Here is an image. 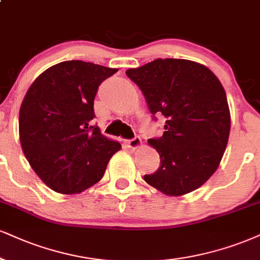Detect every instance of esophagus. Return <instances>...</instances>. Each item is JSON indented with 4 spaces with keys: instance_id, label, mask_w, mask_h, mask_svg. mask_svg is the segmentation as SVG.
<instances>
[{
    "instance_id": "esophagus-1",
    "label": "esophagus",
    "mask_w": 260,
    "mask_h": 260,
    "mask_svg": "<svg viewBox=\"0 0 260 260\" xmlns=\"http://www.w3.org/2000/svg\"><path fill=\"white\" fill-rule=\"evenodd\" d=\"M141 145H142V141H141L139 136L134 137V139H131V140L124 141V146L129 149H137V148H140Z\"/></svg>"
}]
</instances>
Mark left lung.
<instances>
[{
    "instance_id": "left-lung-1",
    "label": "left lung",
    "mask_w": 260,
    "mask_h": 260,
    "mask_svg": "<svg viewBox=\"0 0 260 260\" xmlns=\"http://www.w3.org/2000/svg\"><path fill=\"white\" fill-rule=\"evenodd\" d=\"M125 73L145 95L153 118L166 119L162 136L148 140L160 166L145 181L170 197L201 187L228 145L230 112L222 83L206 66L184 59H156Z\"/></svg>"
}]
</instances>
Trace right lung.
<instances>
[{
  "label": "right lung",
  "mask_w": 260,
  "mask_h": 260,
  "mask_svg": "<svg viewBox=\"0 0 260 260\" xmlns=\"http://www.w3.org/2000/svg\"><path fill=\"white\" fill-rule=\"evenodd\" d=\"M117 71L81 60L56 63L35 79L22 100V152L56 193H81L98 183L121 148L90 123L99 85Z\"/></svg>",
  "instance_id": "obj_1"
}]
</instances>
